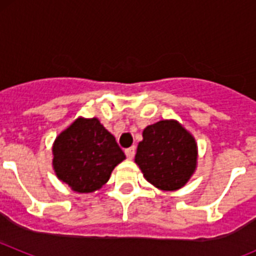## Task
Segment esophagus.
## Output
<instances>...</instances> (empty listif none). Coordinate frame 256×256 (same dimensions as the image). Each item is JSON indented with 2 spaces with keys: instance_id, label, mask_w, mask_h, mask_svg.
<instances>
[{
  "instance_id": "esophagus-1",
  "label": "esophagus",
  "mask_w": 256,
  "mask_h": 256,
  "mask_svg": "<svg viewBox=\"0 0 256 256\" xmlns=\"http://www.w3.org/2000/svg\"><path fill=\"white\" fill-rule=\"evenodd\" d=\"M134 154H136L134 146H133V148H126V158H128V159H130V160H132L133 158H134Z\"/></svg>"
}]
</instances>
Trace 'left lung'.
<instances>
[{
	"mask_svg": "<svg viewBox=\"0 0 256 256\" xmlns=\"http://www.w3.org/2000/svg\"><path fill=\"white\" fill-rule=\"evenodd\" d=\"M142 137L134 162L146 180L162 191L182 188L198 168L195 137L174 119L148 126Z\"/></svg>",
	"mask_w": 256,
	"mask_h": 256,
	"instance_id": "obj_1",
	"label": "left lung"
}]
</instances>
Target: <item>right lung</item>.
<instances>
[{
    "mask_svg": "<svg viewBox=\"0 0 256 256\" xmlns=\"http://www.w3.org/2000/svg\"><path fill=\"white\" fill-rule=\"evenodd\" d=\"M56 177L78 194L100 190L126 155L97 118L79 116L52 144Z\"/></svg>",
    "mask_w": 256,
    "mask_h": 256,
    "instance_id": "obj_1",
    "label": "right lung"
}]
</instances>
